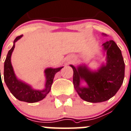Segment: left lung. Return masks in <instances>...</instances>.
<instances>
[{
  "instance_id": "1",
  "label": "left lung",
  "mask_w": 131,
  "mask_h": 131,
  "mask_svg": "<svg viewBox=\"0 0 131 131\" xmlns=\"http://www.w3.org/2000/svg\"><path fill=\"white\" fill-rule=\"evenodd\" d=\"M102 46L106 53V63H103L97 70H92L85 64L77 67L70 65L74 70V89L81 98L87 102L108 100L116 94L124 79L125 63L120 49L112 40ZM81 81L86 83V86L81 85Z\"/></svg>"
}]
</instances>
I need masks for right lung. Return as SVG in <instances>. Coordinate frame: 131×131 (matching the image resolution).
I'll return each mask as SVG.
<instances>
[{"label":"right lung","instance_id":"1","mask_svg":"<svg viewBox=\"0 0 131 131\" xmlns=\"http://www.w3.org/2000/svg\"><path fill=\"white\" fill-rule=\"evenodd\" d=\"M23 36V35H22L15 38V39L13 41V46L8 52L4 62V79L6 85L9 89L11 93L17 100L27 103H35L43 100L47 96L48 94L50 91L55 75L56 73L60 71L63 67L56 68H48L45 69V75L46 78V83L45 88L42 90H36L33 89L31 86L29 85L28 84L23 82L20 79H18L12 67L11 57L15 48V42L20 39Z\"/></svg>","mask_w":131,"mask_h":131}]
</instances>
